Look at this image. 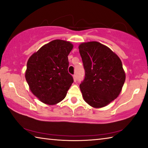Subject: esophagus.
<instances>
[{
  "label": "esophagus",
  "instance_id": "obj_1",
  "mask_svg": "<svg viewBox=\"0 0 148 148\" xmlns=\"http://www.w3.org/2000/svg\"><path fill=\"white\" fill-rule=\"evenodd\" d=\"M73 78H74V82H76L77 81V76L76 75H73Z\"/></svg>",
  "mask_w": 148,
  "mask_h": 148
}]
</instances>
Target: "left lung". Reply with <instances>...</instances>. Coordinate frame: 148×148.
I'll return each mask as SVG.
<instances>
[{"label": "left lung", "mask_w": 148, "mask_h": 148, "mask_svg": "<svg viewBox=\"0 0 148 148\" xmlns=\"http://www.w3.org/2000/svg\"><path fill=\"white\" fill-rule=\"evenodd\" d=\"M85 69V77L79 85L84 101L99 108L116 99L125 81L121 59L109 47L98 42L79 46Z\"/></svg>", "instance_id": "left-lung-1"}]
</instances>
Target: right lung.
<instances>
[{"label":"right lung","mask_w":148,"mask_h":148,"mask_svg":"<svg viewBox=\"0 0 148 148\" xmlns=\"http://www.w3.org/2000/svg\"><path fill=\"white\" fill-rule=\"evenodd\" d=\"M72 48L70 42L54 40L40 47L27 61L25 78L30 90L44 103H59L73 83L68 72V56Z\"/></svg>","instance_id":"obj_1"}]
</instances>
